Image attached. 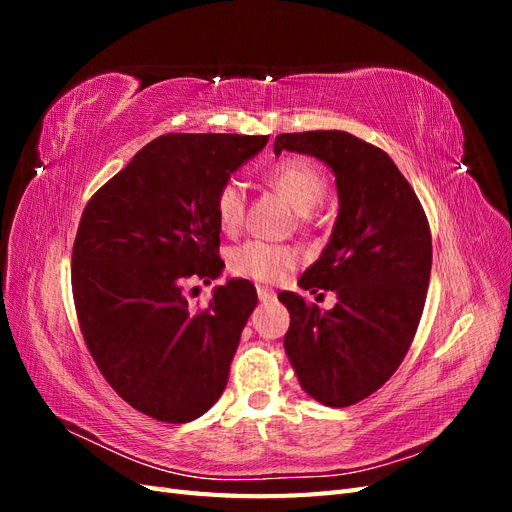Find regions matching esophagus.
I'll return each mask as SVG.
<instances>
[{"label": "esophagus", "mask_w": 512, "mask_h": 512, "mask_svg": "<svg viewBox=\"0 0 512 512\" xmlns=\"http://www.w3.org/2000/svg\"><path fill=\"white\" fill-rule=\"evenodd\" d=\"M256 292H258V299H260L262 303L275 299V292H273L269 286H256Z\"/></svg>", "instance_id": "1"}]
</instances>
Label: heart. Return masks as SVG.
I'll list each match as a JSON object with an SVG mask.
<instances>
[{
	"label": "heart",
	"instance_id": "b5f03b06",
	"mask_svg": "<svg viewBox=\"0 0 512 512\" xmlns=\"http://www.w3.org/2000/svg\"><path fill=\"white\" fill-rule=\"evenodd\" d=\"M267 181L282 192L299 213L312 211L327 194V177L312 160H282L267 170ZM215 220L226 232H235L245 215V190L241 181L226 179L213 198ZM299 265V254L288 245L247 241L228 256V267L235 275L256 282H280Z\"/></svg>",
	"mask_w": 512,
	"mask_h": 512
}]
</instances>
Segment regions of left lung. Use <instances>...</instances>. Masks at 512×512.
<instances>
[{
	"label": "left lung",
	"instance_id": "1",
	"mask_svg": "<svg viewBox=\"0 0 512 512\" xmlns=\"http://www.w3.org/2000/svg\"><path fill=\"white\" fill-rule=\"evenodd\" d=\"M309 153L335 173L339 215L329 245L299 280L333 290L320 312L280 292L290 312L284 348L303 391L331 408L376 393L404 361L418 329L431 273V232L421 200L389 153L342 130L280 134L273 145Z\"/></svg>",
	"mask_w": 512,
	"mask_h": 512
}]
</instances>
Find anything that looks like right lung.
Wrapping results in <instances>:
<instances>
[{"label":"right lung","instance_id":"1","mask_svg":"<svg viewBox=\"0 0 512 512\" xmlns=\"http://www.w3.org/2000/svg\"><path fill=\"white\" fill-rule=\"evenodd\" d=\"M267 141L158 136L81 215L72 297L85 346L113 391L156 421L190 423L226 389L256 288L230 280L205 307L188 297L224 269L215 192Z\"/></svg>","mask_w":512,"mask_h":512}]
</instances>
